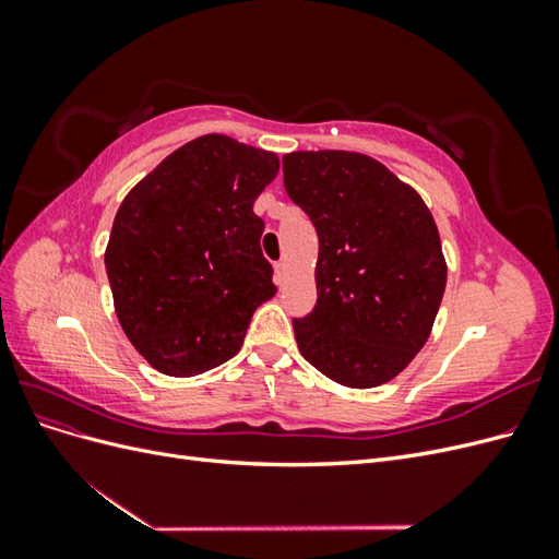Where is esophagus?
Returning a JSON list of instances; mask_svg holds the SVG:
<instances>
[{
	"mask_svg": "<svg viewBox=\"0 0 559 559\" xmlns=\"http://www.w3.org/2000/svg\"><path fill=\"white\" fill-rule=\"evenodd\" d=\"M284 275H286V263H284V261H277V263H275V280H277V284L284 282Z\"/></svg>",
	"mask_w": 559,
	"mask_h": 559,
	"instance_id": "1",
	"label": "esophagus"
}]
</instances>
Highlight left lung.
<instances>
[{
  "mask_svg": "<svg viewBox=\"0 0 559 559\" xmlns=\"http://www.w3.org/2000/svg\"><path fill=\"white\" fill-rule=\"evenodd\" d=\"M284 189L319 238L317 306L294 319L298 349L337 384L396 378L425 347L448 267L425 200L376 158L294 151Z\"/></svg>",
  "mask_w": 559,
  "mask_h": 559,
  "instance_id": "8db88e82",
  "label": "left lung"
}]
</instances>
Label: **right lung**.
<instances>
[{
  "label": "right lung",
  "instance_id": "add662e5",
  "mask_svg": "<svg viewBox=\"0 0 559 559\" xmlns=\"http://www.w3.org/2000/svg\"><path fill=\"white\" fill-rule=\"evenodd\" d=\"M280 158L202 134L126 195L105 251L118 321L142 357L191 378L240 352L251 314L277 294L253 200Z\"/></svg>",
  "mask_w": 559,
  "mask_h": 559
}]
</instances>
